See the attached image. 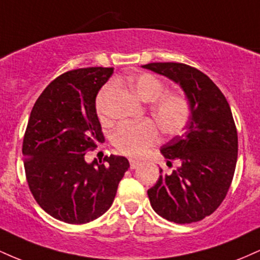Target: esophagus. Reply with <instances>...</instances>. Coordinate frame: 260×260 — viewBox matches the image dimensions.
Returning <instances> with one entry per match:
<instances>
[{"label": "esophagus", "mask_w": 260, "mask_h": 260, "mask_svg": "<svg viewBox=\"0 0 260 260\" xmlns=\"http://www.w3.org/2000/svg\"><path fill=\"white\" fill-rule=\"evenodd\" d=\"M139 165H140L139 161H137V160H132V159L129 160V166H131V169H132V170L137 169V168H138Z\"/></svg>", "instance_id": "1"}]
</instances>
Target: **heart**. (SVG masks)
<instances>
[{
  "label": "heart",
  "mask_w": 260,
  "mask_h": 260,
  "mask_svg": "<svg viewBox=\"0 0 260 260\" xmlns=\"http://www.w3.org/2000/svg\"><path fill=\"white\" fill-rule=\"evenodd\" d=\"M118 85L128 86L140 100L151 101L150 113L165 134L180 133L190 117V103L183 92L166 90L159 78L150 73H137L118 79ZM115 86L106 84L95 100L99 118L107 122ZM112 144L118 151L131 157L143 156L157 140V128L151 121L123 123L112 133Z\"/></svg>",
  "instance_id": "obj_1"
}]
</instances>
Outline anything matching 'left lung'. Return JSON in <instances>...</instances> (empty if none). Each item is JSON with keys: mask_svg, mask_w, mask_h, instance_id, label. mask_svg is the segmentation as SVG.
Listing matches in <instances>:
<instances>
[{"mask_svg": "<svg viewBox=\"0 0 260 260\" xmlns=\"http://www.w3.org/2000/svg\"><path fill=\"white\" fill-rule=\"evenodd\" d=\"M178 83L190 103V121L161 153L181 166L162 174L148 197L155 213L176 223L201 221L228 194L237 162L238 137L225 95L207 74L178 62L142 66Z\"/></svg>", "mask_w": 260, "mask_h": 260, "instance_id": "left-lung-1", "label": "left lung"}]
</instances>
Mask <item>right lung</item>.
<instances>
[{
	"label": "right lung",
	"instance_id": "1",
	"mask_svg": "<svg viewBox=\"0 0 260 260\" xmlns=\"http://www.w3.org/2000/svg\"><path fill=\"white\" fill-rule=\"evenodd\" d=\"M112 73V67L68 71L32 106L22 148L26 182L38 204L59 221L82 225L105 214L129 168L118 155L84 160L105 140L95 98Z\"/></svg>",
	"mask_w": 260,
	"mask_h": 260
}]
</instances>
